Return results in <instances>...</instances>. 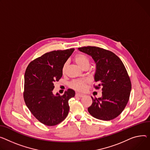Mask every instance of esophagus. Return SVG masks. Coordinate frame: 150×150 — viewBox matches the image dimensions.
Segmentation results:
<instances>
[{"mask_svg": "<svg viewBox=\"0 0 150 150\" xmlns=\"http://www.w3.org/2000/svg\"><path fill=\"white\" fill-rule=\"evenodd\" d=\"M75 95H76V96H79V97H83V96H84V95L80 94V93H76L75 94Z\"/></svg>", "mask_w": 150, "mask_h": 150, "instance_id": "obj_1", "label": "esophagus"}]
</instances>
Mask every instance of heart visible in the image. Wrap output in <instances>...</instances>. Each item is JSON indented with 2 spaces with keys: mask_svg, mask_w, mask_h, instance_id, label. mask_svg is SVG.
Segmentation results:
<instances>
[{
  "mask_svg": "<svg viewBox=\"0 0 150 150\" xmlns=\"http://www.w3.org/2000/svg\"><path fill=\"white\" fill-rule=\"evenodd\" d=\"M75 61L76 63L79 66L82 67L86 64H89V60L88 57L81 54H77L75 57ZM66 67H67V63H66L62 68V72L63 74L66 72ZM87 82V79H77V80L74 81L71 84V86L76 90L78 91H83L85 88L86 83Z\"/></svg>",
  "mask_w": 150,
  "mask_h": 150,
  "instance_id": "b5f03b06",
  "label": "heart"
}]
</instances>
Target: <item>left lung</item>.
Here are the masks:
<instances>
[{
    "label": "left lung",
    "instance_id": "8db88e82",
    "mask_svg": "<svg viewBox=\"0 0 150 150\" xmlns=\"http://www.w3.org/2000/svg\"><path fill=\"white\" fill-rule=\"evenodd\" d=\"M92 57L96 64L94 80L102 87V96L93 99L88 112L93 117L110 121L117 117L125 108L132 90L126 69L117 55L111 51L95 46L79 47Z\"/></svg>",
    "mask_w": 150,
    "mask_h": 150
}]
</instances>
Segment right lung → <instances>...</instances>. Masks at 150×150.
<instances>
[{"instance_id": "right-lung-1", "label": "right lung", "mask_w": 150, "mask_h": 150, "mask_svg": "<svg viewBox=\"0 0 150 150\" xmlns=\"http://www.w3.org/2000/svg\"><path fill=\"white\" fill-rule=\"evenodd\" d=\"M74 49L54 51L35 59L28 66L25 74L24 100L32 114L42 124L54 126L67 117L69 100L75 96L69 88L61 96L52 91L54 83L63 75L62 68Z\"/></svg>"}]
</instances>
